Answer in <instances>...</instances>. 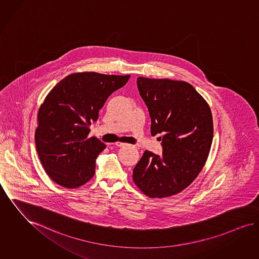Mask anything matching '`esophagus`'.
I'll list each match as a JSON object with an SVG mask.
<instances>
[{
  "instance_id": "34e87169",
  "label": "esophagus",
  "mask_w": 259,
  "mask_h": 259,
  "mask_svg": "<svg viewBox=\"0 0 259 259\" xmlns=\"http://www.w3.org/2000/svg\"><path fill=\"white\" fill-rule=\"evenodd\" d=\"M115 145L117 147H124V146H125V144L122 143V142H116Z\"/></svg>"
}]
</instances>
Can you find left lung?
<instances>
[{
  "label": "left lung",
  "mask_w": 259,
  "mask_h": 259,
  "mask_svg": "<svg viewBox=\"0 0 259 259\" xmlns=\"http://www.w3.org/2000/svg\"><path fill=\"white\" fill-rule=\"evenodd\" d=\"M152 121L162 134V154L145 151L133 180L150 198H165L188 187L203 168L213 139L210 107L190 83L168 78H137Z\"/></svg>",
  "instance_id": "1"
}]
</instances>
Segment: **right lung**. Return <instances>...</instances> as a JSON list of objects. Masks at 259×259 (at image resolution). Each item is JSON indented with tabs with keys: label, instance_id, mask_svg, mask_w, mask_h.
Instances as JSON below:
<instances>
[{
	"label": "right lung",
	"instance_id": "obj_1",
	"mask_svg": "<svg viewBox=\"0 0 259 259\" xmlns=\"http://www.w3.org/2000/svg\"><path fill=\"white\" fill-rule=\"evenodd\" d=\"M130 75L95 72L71 74L61 79L39 107L35 146L49 177L66 188H77L90 181L96 158L106 145L88 137L107 98L124 87Z\"/></svg>",
	"mask_w": 259,
	"mask_h": 259
}]
</instances>
